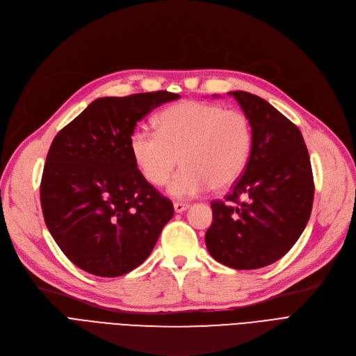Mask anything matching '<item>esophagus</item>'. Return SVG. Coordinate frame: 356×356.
Masks as SVG:
<instances>
[{"mask_svg": "<svg viewBox=\"0 0 356 356\" xmlns=\"http://www.w3.org/2000/svg\"><path fill=\"white\" fill-rule=\"evenodd\" d=\"M175 212H177V213H181V212H184L186 209H189V205L188 204H181V202H175Z\"/></svg>", "mask_w": 356, "mask_h": 356, "instance_id": "34e87169", "label": "esophagus"}]
</instances>
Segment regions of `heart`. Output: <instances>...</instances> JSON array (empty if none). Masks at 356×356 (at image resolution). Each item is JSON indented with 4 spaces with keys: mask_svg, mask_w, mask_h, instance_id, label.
<instances>
[{
    "mask_svg": "<svg viewBox=\"0 0 356 356\" xmlns=\"http://www.w3.org/2000/svg\"><path fill=\"white\" fill-rule=\"evenodd\" d=\"M252 147L245 113L196 100L167 107L159 116V131L138 127L129 136L132 159L154 186L164 184L179 161L183 164L167 188L177 199L229 188L241 177Z\"/></svg>",
    "mask_w": 356,
    "mask_h": 356,
    "instance_id": "1",
    "label": "heart"
}]
</instances>
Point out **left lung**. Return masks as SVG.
Returning <instances> with one entry per match:
<instances>
[{
	"instance_id": "1",
	"label": "left lung",
	"mask_w": 356,
	"mask_h": 356,
	"mask_svg": "<svg viewBox=\"0 0 356 356\" xmlns=\"http://www.w3.org/2000/svg\"><path fill=\"white\" fill-rule=\"evenodd\" d=\"M228 95L252 123L253 147L233 191L211 202L205 243L228 268L259 269L285 256L310 220L312 163L300 129L272 104L247 91Z\"/></svg>"
}]
</instances>
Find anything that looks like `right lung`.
<instances>
[{
  "label": "right lung",
  "mask_w": 356,
  "mask_h": 356,
  "mask_svg": "<svg viewBox=\"0 0 356 356\" xmlns=\"http://www.w3.org/2000/svg\"><path fill=\"white\" fill-rule=\"evenodd\" d=\"M179 97L168 91L100 97L54 138L40 204L46 227L75 266L116 277L152 252L175 209L138 170L129 136L136 122Z\"/></svg>",
  "instance_id": "obj_1"
}]
</instances>
